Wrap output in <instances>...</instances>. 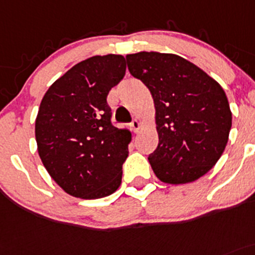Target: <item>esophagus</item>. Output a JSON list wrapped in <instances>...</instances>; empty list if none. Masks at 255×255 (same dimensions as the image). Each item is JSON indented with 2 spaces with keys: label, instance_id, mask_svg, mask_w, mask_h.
I'll use <instances>...</instances> for the list:
<instances>
[{
  "label": "esophagus",
  "instance_id": "1",
  "mask_svg": "<svg viewBox=\"0 0 255 255\" xmlns=\"http://www.w3.org/2000/svg\"><path fill=\"white\" fill-rule=\"evenodd\" d=\"M130 128L133 129V132L137 133L139 130V128H141V123H139L137 120H133L132 123H130Z\"/></svg>",
  "mask_w": 255,
  "mask_h": 255
}]
</instances>
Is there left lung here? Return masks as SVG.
Segmentation results:
<instances>
[{"mask_svg":"<svg viewBox=\"0 0 255 255\" xmlns=\"http://www.w3.org/2000/svg\"><path fill=\"white\" fill-rule=\"evenodd\" d=\"M128 70L149 89L158 146L148 156L165 184L195 181L215 166L227 147L232 111L224 89L204 70L175 54H129Z\"/></svg>","mask_w":255,"mask_h":255,"instance_id":"8db88e82","label":"left lung"}]
</instances>
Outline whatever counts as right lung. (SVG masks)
<instances>
[{
  "instance_id": "1",
  "label": "right lung",
  "mask_w": 255,
  "mask_h": 255,
  "mask_svg": "<svg viewBox=\"0 0 255 255\" xmlns=\"http://www.w3.org/2000/svg\"><path fill=\"white\" fill-rule=\"evenodd\" d=\"M122 55L83 60L52 83L35 121L37 152L66 194L101 199L122 182L130 132L112 126L109 90L123 79Z\"/></svg>"
}]
</instances>
